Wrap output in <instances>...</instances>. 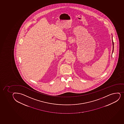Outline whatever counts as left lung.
<instances>
[{
	"mask_svg": "<svg viewBox=\"0 0 124 124\" xmlns=\"http://www.w3.org/2000/svg\"><path fill=\"white\" fill-rule=\"evenodd\" d=\"M112 43H113V45H114V42H113V41L112 40ZM113 50H114V46H113Z\"/></svg>",
	"mask_w": 124,
	"mask_h": 124,
	"instance_id": "8db88e82",
	"label": "left lung"
}]
</instances>
